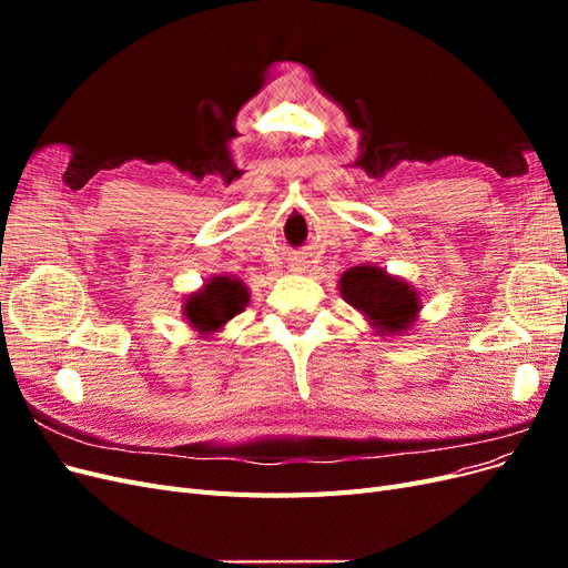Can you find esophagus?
<instances>
[{
  "mask_svg": "<svg viewBox=\"0 0 568 568\" xmlns=\"http://www.w3.org/2000/svg\"><path fill=\"white\" fill-rule=\"evenodd\" d=\"M296 270H298V267H296Z\"/></svg>",
  "mask_w": 568,
  "mask_h": 568,
  "instance_id": "1",
  "label": "esophagus"
}]
</instances>
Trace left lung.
<instances>
[{
    "instance_id": "left-lung-1",
    "label": "left lung",
    "mask_w": 568,
    "mask_h": 568,
    "mask_svg": "<svg viewBox=\"0 0 568 568\" xmlns=\"http://www.w3.org/2000/svg\"><path fill=\"white\" fill-rule=\"evenodd\" d=\"M338 291L343 301L365 315L376 336H403L419 320V291L379 265L348 267L341 274Z\"/></svg>"
}]
</instances>
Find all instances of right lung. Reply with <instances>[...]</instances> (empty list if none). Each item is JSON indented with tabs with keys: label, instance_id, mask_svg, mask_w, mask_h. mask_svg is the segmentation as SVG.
Returning <instances> with one entry per match:
<instances>
[{
	"label": "right lung",
	"instance_id": "obj_1",
	"mask_svg": "<svg viewBox=\"0 0 568 568\" xmlns=\"http://www.w3.org/2000/svg\"><path fill=\"white\" fill-rule=\"evenodd\" d=\"M248 301V286L242 280L232 274H215L205 280L201 288L184 296L182 315L194 332L209 338L215 332H222V326L239 313H244Z\"/></svg>",
	"mask_w": 568,
	"mask_h": 568
}]
</instances>
